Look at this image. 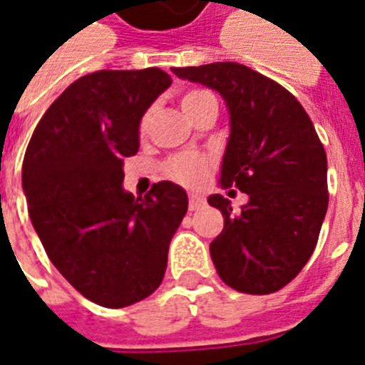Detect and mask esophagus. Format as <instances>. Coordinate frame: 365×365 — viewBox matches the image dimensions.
<instances>
[{"label":"esophagus","mask_w":365,"mask_h":365,"mask_svg":"<svg viewBox=\"0 0 365 365\" xmlns=\"http://www.w3.org/2000/svg\"><path fill=\"white\" fill-rule=\"evenodd\" d=\"M205 206V197H200V195H191L189 197V210H200Z\"/></svg>","instance_id":"34e87169"}]
</instances>
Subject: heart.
I'll list each match as a JSON object with an SVG mask.
<instances>
[{
	"label": "heart",
	"mask_w": 365,
	"mask_h": 365,
	"mask_svg": "<svg viewBox=\"0 0 365 365\" xmlns=\"http://www.w3.org/2000/svg\"><path fill=\"white\" fill-rule=\"evenodd\" d=\"M212 96L206 91H191V93L183 94L182 96V108L187 110L193 104L200 102V100ZM149 113L142 117L140 121V130H145L149 125ZM212 170V159L205 153H197V151H185V153L174 155L172 159L166 160L165 174L170 178L172 182L182 183L185 187H197L200 183H205Z\"/></svg>",
	"instance_id": "obj_1"
}]
</instances>
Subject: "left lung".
Returning <instances> with one entry per match:
<instances>
[{
    "mask_svg": "<svg viewBox=\"0 0 365 365\" xmlns=\"http://www.w3.org/2000/svg\"><path fill=\"white\" fill-rule=\"evenodd\" d=\"M172 71L225 100L231 134L220 185L248 195L240 210L223 195L208 197L225 222L210 244L217 274L242 294L278 292L312 255L328 210V160L311 117L282 85L244 64Z\"/></svg>",
    "mask_w": 365,
    "mask_h": 365,
    "instance_id": "1",
    "label": "left lung"
}]
</instances>
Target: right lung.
<instances>
[{"label":"right lung","mask_w":365,"mask_h":365,"mask_svg":"<svg viewBox=\"0 0 365 365\" xmlns=\"http://www.w3.org/2000/svg\"><path fill=\"white\" fill-rule=\"evenodd\" d=\"M170 85L159 68L79 77L45 111L26 149L22 189L48 259L108 309L159 288L187 212V193L176 183H153L143 199L123 189V159L140 148L143 113Z\"/></svg>","instance_id":"add662e5"}]
</instances>
